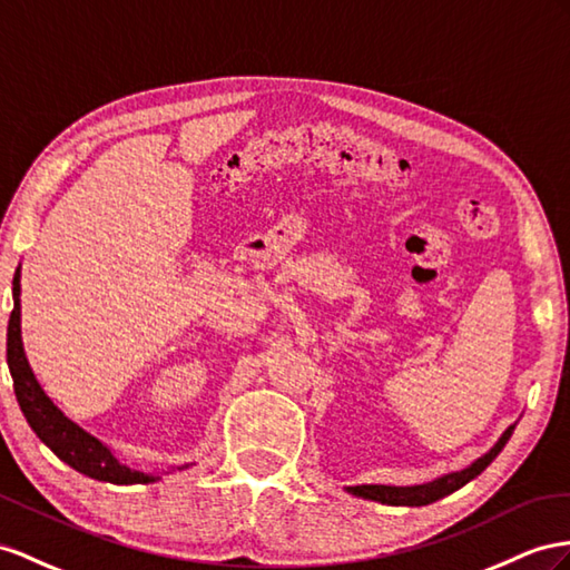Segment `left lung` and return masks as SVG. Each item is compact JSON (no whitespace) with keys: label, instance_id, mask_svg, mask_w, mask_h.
Returning <instances> with one entry per match:
<instances>
[{"label":"left lung","instance_id":"1","mask_svg":"<svg viewBox=\"0 0 570 570\" xmlns=\"http://www.w3.org/2000/svg\"><path fill=\"white\" fill-rule=\"evenodd\" d=\"M515 426H508L505 433L499 438V443H495L487 455H481L479 460H474L466 470L462 472H450L445 476H438L429 484H419V487H383V484H363V487H348L346 491H352L356 495H363V499H371V501H381L387 505H426L433 503L438 499H443V495L458 491L460 487H464L466 481H472L476 474H481L487 470V466L493 462V458L499 455L503 450V445L510 441V435H513Z\"/></svg>","mask_w":570,"mask_h":570}]
</instances>
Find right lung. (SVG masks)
Returning a JSON list of instances; mask_svg holds the SVG:
<instances>
[{
	"mask_svg": "<svg viewBox=\"0 0 570 570\" xmlns=\"http://www.w3.org/2000/svg\"><path fill=\"white\" fill-rule=\"evenodd\" d=\"M21 272L13 274V311L7 327V363L13 377L17 402L28 421V426L46 443L57 458L67 462L71 470L110 484H151L158 476L129 470L127 464L112 455V450L86 433L75 421L67 419L52 400L42 392L40 383L28 366L21 342Z\"/></svg>",
	"mask_w": 570,
	"mask_h": 570,
	"instance_id": "right-lung-1",
	"label": "right lung"
}]
</instances>
